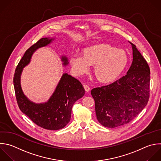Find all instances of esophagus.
Listing matches in <instances>:
<instances>
[{"instance_id": "34e87169", "label": "esophagus", "mask_w": 161, "mask_h": 161, "mask_svg": "<svg viewBox=\"0 0 161 161\" xmlns=\"http://www.w3.org/2000/svg\"><path fill=\"white\" fill-rule=\"evenodd\" d=\"M84 88L86 92H89L90 91V87L87 85H84Z\"/></svg>"}]
</instances>
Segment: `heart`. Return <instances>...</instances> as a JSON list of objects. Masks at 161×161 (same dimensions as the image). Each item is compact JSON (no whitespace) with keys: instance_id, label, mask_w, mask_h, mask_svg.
I'll return each instance as SVG.
<instances>
[{"instance_id":"heart-1","label":"heart","mask_w":161,"mask_h":161,"mask_svg":"<svg viewBox=\"0 0 161 161\" xmlns=\"http://www.w3.org/2000/svg\"><path fill=\"white\" fill-rule=\"evenodd\" d=\"M72 72L76 75L86 74L94 65L93 73L97 81L108 83L114 80L128 64V55L124 50L106 43L84 48L82 55L70 58Z\"/></svg>"}]
</instances>
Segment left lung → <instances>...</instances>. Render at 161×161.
<instances>
[{
	"instance_id": "left-lung-1",
	"label": "left lung",
	"mask_w": 161,
	"mask_h": 161,
	"mask_svg": "<svg viewBox=\"0 0 161 161\" xmlns=\"http://www.w3.org/2000/svg\"><path fill=\"white\" fill-rule=\"evenodd\" d=\"M130 43L133 58L126 74L91 92L97 119L105 127L113 128L128 123L143 110L149 99V66L136 46Z\"/></svg>"
}]
</instances>
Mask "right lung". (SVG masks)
<instances>
[{
  "label": "right lung",
  "mask_w": 161,
  "mask_h": 161,
  "mask_svg": "<svg viewBox=\"0 0 161 161\" xmlns=\"http://www.w3.org/2000/svg\"><path fill=\"white\" fill-rule=\"evenodd\" d=\"M53 40L49 38H41L26 51L16 67L13 82L16 101L21 111L38 126L47 130H57L64 128L69 123L74 104L85 94L80 82L64 74L52 97L47 103L43 104H35L28 100L24 95L20 85L23 68L29 64L33 53L38 48L49 44ZM62 60L64 62V65L68 64L65 57H63Z\"/></svg>",
  "instance_id": "right-lung-1"
}]
</instances>
